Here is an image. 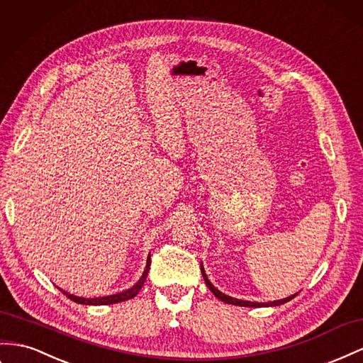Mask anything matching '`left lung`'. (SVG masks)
Here are the masks:
<instances>
[{
  "label": "left lung",
  "instance_id": "obj_1",
  "mask_svg": "<svg viewBox=\"0 0 363 363\" xmlns=\"http://www.w3.org/2000/svg\"><path fill=\"white\" fill-rule=\"evenodd\" d=\"M200 269H201V275H203V278H204V282H206V286H208V289H209L218 299H221L223 302H226V303H232V306H240V307H278V306H282V303L289 302L290 299H293V298H295V296L298 295V293H295V295H291V296H289V298L278 299V301H270V302H250V301L237 299V298H232V296H229V295H224L223 291H220L217 287L213 286V284L208 279V275H206L203 264H200Z\"/></svg>",
  "mask_w": 363,
  "mask_h": 363
}]
</instances>
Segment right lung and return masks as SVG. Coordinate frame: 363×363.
I'll list each match as a JSON object with an SVG mask.
<instances>
[{
	"instance_id": "add662e5",
	"label": "right lung",
	"mask_w": 363,
	"mask_h": 363,
	"mask_svg": "<svg viewBox=\"0 0 363 363\" xmlns=\"http://www.w3.org/2000/svg\"><path fill=\"white\" fill-rule=\"evenodd\" d=\"M150 266H151V255H148V259H146V266H145V270L142 273V277L139 278V281H137L134 286L128 290H123L121 293H114V295H110V296H102V298H82V296H74L72 295V293H68L62 289H60L64 295L67 298H70L72 301L77 302V303H85V306H108V303H117V302H123V301H128L131 298H134L137 293H139V290L142 289V286L145 284V279L146 277H148V272H150Z\"/></svg>"
}]
</instances>
